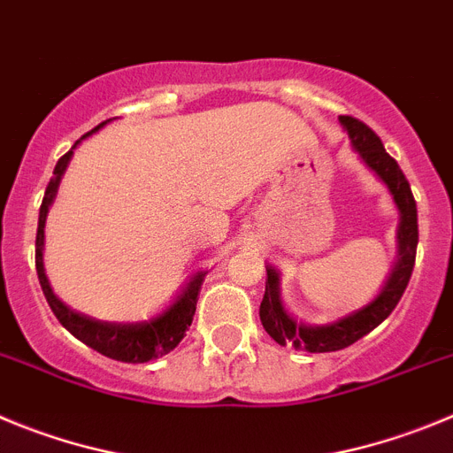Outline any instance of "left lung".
Listing matches in <instances>:
<instances>
[{
	"mask_svg": "<svg viewBox=\"0 0 453 453\" xmlns=\"http://www.w3.org/2000/svg\"><path fill=\"white\" fill-rule=\"evenodd\" d=\"M338 121L348 130L352 149L358 157L386 182L388 191L393 194V201L399 210V230H397V262L388 282L381 288L372 303L352 311L349 316L338 318L329 325H303L293 320L280 300V275L275 268H266V291H264L259 318H262L264 329L268 336L280 345H288L296 349H307V352H336L348 345L357 343L358 338L372 332L377 325H381L386 318L393 313L397 303L404 296L409 287L411 273L415 266V250H418V207L411 194V185L402 173L397 162L386 153L384 144L374 135L364 121L354 117H338Z\"/></svg>",
	"mask_w": 453,
	"mask_h": 453,
	"instance_id": "8db88e82",
	"label": "left lung"
}]
</instances>
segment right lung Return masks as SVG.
<instances>
[{"instance_id":"obj_1","label":"right lung","mask_w":453,"mask_h":453,"mask_svg":"<svg viewBox=\"0 0 453 453\" xmlns=\"http://www.w3.org/2000/svg\"><path fill=\"white\" fill-rule=\"evenodd\" d=\"M104 124L96 126L92 133H96ZM92 133H88V135H92ZM88 135H83L81 140H85ZM76 144L56 165L54 178L49 180L42 205H40L38 234H35V271H38L40 287H42L49 307H51L54 316L60 320V325L67 332L74 334L79 341H83L85 345H89V348L96 349L104 357L115 358V361H124V364H146L150 358L169 354L187 336V329H189L191 320H194V313H196L198 291H201V284L205 280V273H198V275L191 277V282L182 288V293L173 300V304L169 309H165L160 316L144 320V323H101V320H95V318H88L83 313L74 311V309H69L63 300H58L56 293L51 291V287H49L47 275H44V221H47V211L51 207V203H54L56 191H58L60 178H63L69 160L74 156Z\"/></svg>"}]
</instances>
